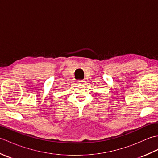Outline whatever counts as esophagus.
I'll list each match as a JSON object with an SVG mask.
<instances>
[{"mask_svg":"<svg viewBox=\"0 0 158 158\" xmlns=\"http://www.w3.org/2000/svg\"><path fill=\"white\" fill-rule=\"evenodd\" d=\"M83 82H84L83 80H79V81H77V83H83Z\"/></svg>","mask_w":158,"mask_h":158,"instance_id":"1","label":"esophagus"}]
</instances>
